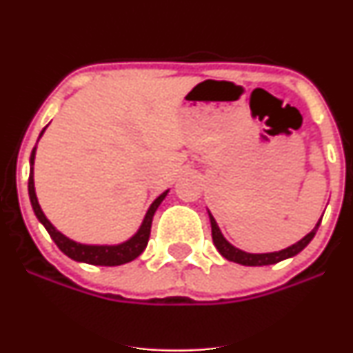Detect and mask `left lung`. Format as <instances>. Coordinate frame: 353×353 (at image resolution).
Returning <instances> with one entry per match:
<instances>
[{"label": "left lung", "mask_w": 353, "mask_h": 353, "mask_svg": "<svg viewBox=\"0 0 353 353\" xmlns=\"http://www.w3.org/2000/svg\"><path fill=\"white\" fill-rule=\"evenodd\" d=\"M209 219H210V228H212V241H214V245L217 247L219 254H221L222 257L228 259V261H230V262H236V264H241V265H250V267L272 265V264H277V262H281V261H285V259L294 257V255H297L299 252H302V250L309 245V242L312 241V239H314L315 232H317V229L320 225V221H322V217H320V221L315 224V228L312 229L305 237L301 239L299 242H295V244H292L290 247H287V249L279 250V252L249 254V252H244V250L237 249V247H234L228 241V239L222 236L216 219L212 217V214L210 212H209Z\"/></svg>", "instance_id": "1"}]
</instances>
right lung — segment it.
<instances>
[{"instance_id":"right-lung-1","label":"right lung","mask_w":353,"mask_h":353,"mask_svg":"<svg viewBox=\"0 0 353 353\" xmlns=\"http://www.w3.org/2000/svg\"><path fill=\"white\" fill-rule=\"evenodd\" d=\"M48 128V125H46ZM46 128L43 129V132L46 131ZM39 141V139H38ZM34 156H36V148L33 149L30 157V179H28V192H30V201L31 205H33V210L38 217V221L44 225V229L48 230L54 244L59 247L61 252H64L68 257H71L72 261L78 262H84V264H91V265H123L128 264V262L134 261L136 257H139L141 254L144 252L145 245H148L149 241V234H151V225H152V217L154 212H156L157 208L161 205V202L165 199L169 190L161 194L156 201L152 202L151 208L148 209L145 212L143 224L137 232L132 236L131 239L123 242V244L117 245H88V244H79V242L72 241V239L66 237L64 234H61L54 225L48 221V217L44 216V212L41 210V205H39L38 197H36V190H34V179H33V165H34Z\"/></svg>"}]
</instances>
